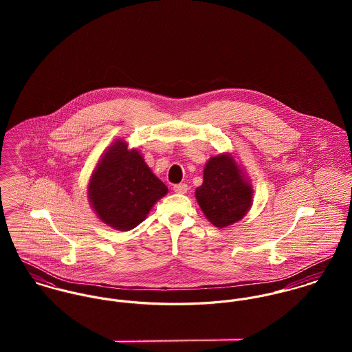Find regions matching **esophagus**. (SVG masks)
Instances as JSON below:
<instances>
[{
  "mask_svg": "<svg viewBox=\"0 0 352 352\" xmlns=\"http://www.w3.org/2000/svg\"><path fill=\"white\" fill-rule=\"evenodd\" d=\"M173 190H175V192H177V194H186V192L188 191V186L184 184V183H180V184L173 186Z\"/></svg>",
  "mask_w": 352,
  "mask_h": 352,
  "instance_id": "34e87169",
  "label": "esophagus"
}]
</instances>
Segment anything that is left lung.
I'll return each mask as SVG.
<instances>
[{"instance_id": "8db88e82", "label": "left lung", "mask_w": 352, "mask_h": 352, "mask_svg": "<svg viewBox=\"0 0 352 352\" xmlns=\"http://www.w3.org/2000/svg\"><path fill=\"white\" fill-rule=\"evenodd\" d=\"M195 198L206 218L222 229L241 221L251 210L253 188L233 154L221 153L206 162Z\"/></svg>"}]
</instances>
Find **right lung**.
Here are the masks:
<instances>
[{
    "mask_svg": "<svg viewBox=\"0 0 352 352\" xmlns=\"http://www.w3.org/2000/svg\"><path fill=\"white\" fill-rule=\"evenodd\" d=\"M168 194V187L151 172L142 154L116 140L101 154L88 184V199L105 225L129 232L148 217Z\"/></svg>",
    "mask_w": 352,
    "mask_h": 352,
    "instance_id": "obj_1",
    "label": "right lung"
}]
</instances>
